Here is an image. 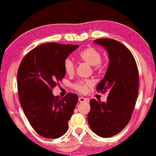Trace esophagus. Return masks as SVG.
Returning <instances> with one entry per match:
<instances>
[{
  "mask_svg": "<svg viewBox=\"0 0 156 156\" xmlns=\"http://www.w3.org/2000/svg\"><path fill=\"white\" fill-rule=\"evenodd\" d=\"M78 100H79V101L80 102V103H82V102L87 101V99H86L83 97H79V98H78Z\"/></svg>",
  "mask_w": 156,
  "mask_h": 156,
  "instance_id": "obj_1",
  "label": "esophagus"
}]
</instances>
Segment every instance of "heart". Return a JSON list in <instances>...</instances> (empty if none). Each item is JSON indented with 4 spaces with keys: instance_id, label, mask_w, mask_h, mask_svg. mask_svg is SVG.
<instances>
[{
    "instance_id": "1",
    "label": "heart",
    "mask_w": 156,
    "mask_h": 156,
    "mask_svg": "<svg viewBox=\"0 0 156 156\" xmlns=\"http://www.w3.org/2000/svg\"><path fill=\"white\" fill-rule=\"evenodd\" d=\"M79 59L85 63L93 66L94 71H101L103 70L104 65L101 62V53L97 48L89 47L81 51L78 55ZM64 70L68 75H72L75 71V65L70 58H66L63 64ZM93 83L91 80H80L75 83L74 89L81 93L87 92L88 88L92 87Z\"/></svg>"
}]
</instances>
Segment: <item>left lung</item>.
Here are the masks:
<instances>
[{
  "instance_id": "1",
  "label": "left lung",
  "mask_w": 156,
  "mask_h": 156,
  "mask_svg": "<svg viewBox=\"0 0 156 156\" xmlns=\"http://www.w3.org/2000/svg\"><path fill=\"white\" fill-rule=\"evenodd\" d=\"M107 50L109 64L97 90L108 92L106 102L90 101L87 121L90 128L104 138L113 136L126 127L138 96L139 72L135 59L122 43L111 38L94 40Z\"/></svg>"
}]
</instances>
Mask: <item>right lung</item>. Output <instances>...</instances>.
Masks as SVG:
<instances>
[{
  "mask_svg": "<svg viewBox=\"0 0 156 156\" xmlns=\"http://www.w3.org/2000/svg\"><path fill=\"white\" fill-rule=\"evenodd\" d=\"M79 47L48 43L35 48L21 62L17 71L20 104L38 134L57 139L66 133L68 121L78 101L77 94L55 97L52 89L64 78L63 64Z\"/></svg>",
  "mask_w": 156,
  "mask_h": 156,
  "instance_id": "add662e5",
  "label": "right lung"
}]
</instances>
